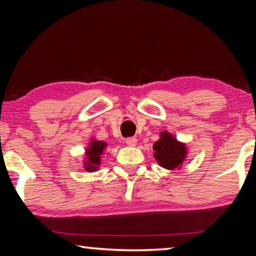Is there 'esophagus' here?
<instances>
[{"label": "esophagus", "instance_id": "obj_1", "mask_svg": "<svg viewBox=\"0 0 256 256\" xmlns=\"http://www.w3.org/2000/svg\"><path fill=\"white\" fill-rule=\"evenodd\" d=\"M125 142H126V144L128 146H134L136 144V138H134V136H130V138H128L126 140H125Z\"/></svg>", "mask_w": 256, "mask_h": 256}]
</instances>
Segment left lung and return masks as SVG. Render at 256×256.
Returning <instances> with one entry per match:
<instances>
[{
    "label": "left lung",
    "mask_w": 256,
    "mask_h": 256,
    "mask_svg": "<svg viewBox=\"0 0 256 256\" xmlns=\"http://www.w3.org/2000/svg\"><path fill=\"white\" fill-rule=\"evenodd\" d=\"M154 158L159 164L166 170L180 168L186 157V148L184 144H180L168 132L160 134V138L154 142Z\"/></svg>",
    "instance_id": "1"
}]
</instances>
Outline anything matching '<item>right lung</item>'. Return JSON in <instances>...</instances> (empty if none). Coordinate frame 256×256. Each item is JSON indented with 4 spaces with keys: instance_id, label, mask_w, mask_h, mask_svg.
Listing matches in <instances>:
<instances>
[{
    "instance_id": "right-lung-1",
    "label": "right lung",
    "mask_w": 256,
    "mask_h": 256,
    "mask_svg": "<svg viewBox=\"0 0 256 256\" xmlns=\"http://www.w3.org/2000/svg\"><path fill=\"white\" fill-rule=\"evenodd\" d=\"M107 144L102 141L92 140L90 146L86 149V162L84 168L88 172H94L98 168V164H100V156L104 149Z\"/></svg>"
}]
</instances>
